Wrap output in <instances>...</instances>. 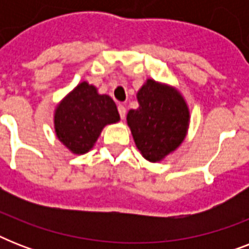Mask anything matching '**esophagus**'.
I'll use <instances>...</instances> for the list:
<instances>
[{"label":"esophagus","mask_w":249,"mask_h":249,"mask_svg":"<svg viewBox=\"0 0 249 249\" xmlns=\"http://www.w3.org/2000/svg\"><path fill=\"white\" fill-rule=\"evenodd\" d=\"M117 109H119V113H120V117L124 120L125 115H126V108H125V106L119 105L117 106Z\"/></svg>","instance_id":"34e87169"}]
</instances>
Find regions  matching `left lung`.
<instances>
[{
	"label": "left lung",
	"instance_id": "left-lung-1",
	"mask_svg": "<svg viewBox=\"0 0 249 249\" xmlns=\"http://www.w3.org/2000/svg\"><path fill=\"white\" fill-rule=\"evenodd\" d=\"M140 107L129 109L126 123L138 151L151 163H160L185 141L190 108L181 91L147 79L137 91Z\"/></svg>",
	"mask_w": 249,
	"mask_h": 249
}]
</instances>
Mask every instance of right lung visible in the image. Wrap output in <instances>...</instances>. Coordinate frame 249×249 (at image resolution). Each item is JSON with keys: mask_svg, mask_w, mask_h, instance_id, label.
<instances>
[{"mask_svg": "<svg viewBox=\"0 0 249 249\" xmlns=\"http://www.w3.org/2000/svg\"><path fill=\"white\" fill-rule=\"evenodd\" d=\"M120 121L115 102L97 86L83 81L75 86L54 109L56 138L75 155L94 147L106 125Z\"/></svg>", "mask_w": 249, "mask_h": 249, "instance_id": "1", "label": "right lung"}]
</instances>
